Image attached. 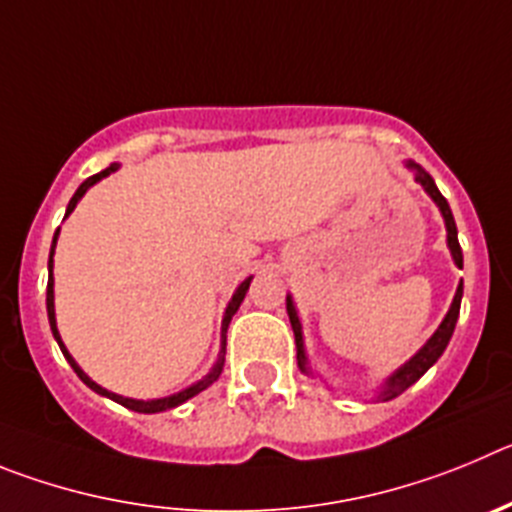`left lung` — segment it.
<instances>
[{"instance_id":"obj_1","label":"left lung","mask_w":512,"mask_h":512,"mask_svg":"<svg viewBox=\"0 0 512 512\" xmlns=\"http://www.w3.org/2000/svg\"><path fill=\"white\" fill-rule=\"evenodd\" d=\"M405 168L411 170L413 178H416V183H421L423 191L431 196V201H434L436 206H439L441 216H444V227H446V247H449L451 252V260H454V265L462 267L464 260H462V247H459V239H457V224H454V214H451L449 204H446V199L441 196V191L436 188L434 178L428 176L426 170L421 168L418 163H413V160H405ZM462 293H464V285L459 283L457 285V293H454V301H451L449 311H446L444 321L439 324V329L431 334V339H428L426 344H423L421 349H418L416 354H413L405 365H400L398 370L393 372V375H388L385 380H382V385L377 388L375 393V400H393L398 398L400 393H405V390L411 388L413 382L421 380L423 375H426L431 367L436 365V359L444 354L446 344H449L451 334H454V326H457V319H459V306H462ZM285 308H288V319H290V326H293V334H296V359H298V370L303 372V375H311L316 377V372L311 370V362H308V354H306V342H303V326H301V319H298V311H296V303H293V296H285Z\"/></svg>"}]
</instances>
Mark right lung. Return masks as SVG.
I'll use <instances>...</instances> for the list:
<instances>
[{
    "mask_svg": "<svg viewBox=\"0 0 512 512\" xmlns=\"http://www.w3.org/2000/svg\"><path fill=\"white\" fill-rule=\"evenodd\" d=\"M117 168H119V165H117V163H112V165H109L107 170H101V173H96V176L86 178V181L81 183V186H78V191L73 193V199L68 201V206H66V216H71V211L76 209L78 201L84 199V193L89 191V188L94 186V183H99L101 178L112 176V173H114V170H117ZM66 216H63V219H66ZM58 234H61V227L55 229V234H53V245H50V257H48V293H45V306H48V321H50V331H53L55 342H58V347H61L63 357L68 359V365L73 367V372H76V375L81 377V382H84V385H89V388L94 390V393L104 395V398L114 400V403L124 405V408H130V411H135V413H163V411H170V408H178V405H181V403H186V400H191L193 395H199L201 390L209 388L211 382L219 380V375H222V370H224V354H227V329H229V321H232V316H234V313H237L239 303L245 301L247 290H250V283H252V275H250V278L242 280V283L237 285V290H234V296L229 298L227 311H224V319H222V347H219V357H216L214 367H211V370L206 372V375L201 377V380H196V382H193V385H188V388L178 390V393L165 395V398H153V400L124 398V395L112 393V390L101 388L99 382L91 380V377L86 375V372L81 370V367H78L76 359L71 357V352H68V349H66V344H63L61 331H58V324H55V290H53V285H55V280H53V255H55V245H58Z\"/></svg>",
    "mask_w": 512,
    "mask_h": 512,
    "instance_id": "obj_1",
    "label": "right lung"
}]
</instances>
